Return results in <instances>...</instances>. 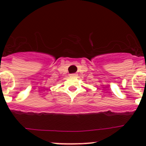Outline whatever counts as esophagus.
I'll list each match as a JSON object with an SVG mask.
<instances>
[{
    "label": "esophagus",
    "mask_w": 146,
    "mask_h": 146,
    "mask_svg": "<svg viewBox=\"0 0 146 146\" xmlns=\"http://www.w3.org/2000/svg\"><path fill=\"white\" fill-rule=\"evenodd\" d=\"M70 76L71 77H76V76H77V74H71Z\"/></svg>",
    "instance_id": "34e87169"
}]
</instances>
